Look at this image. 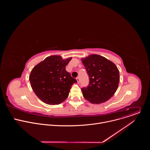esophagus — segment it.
<instances>
[{
  "label": "esophagus",
  "mask_w": 150,
  "mask_h": 150,
  "mask_svg": "<svg viewBox=\"0 0 150 150\" xmlns=\"http://www.w3.org/2000/svg\"><path fill=\"white\" fill-rule=\"evenodd\" d=\"M76 81H77V82H78V83H79L80 79H79V77H77V78H76Z\"/></svg>",
  "instance_id": "34e87169"
}]
</instances>
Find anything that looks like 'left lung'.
I'll return each instance as SVG.
<instances>
[{
    "label": "left lung",
    "instance_id": "obj_1",
    "mask_svg": "<svg viewBox=\"0 0 150 150\" xmlns=\"http://www.w3.org/2000/svg\"><path fill=\"white\" fill-rule=\"evenodd\" d=\"M81 61L90 77L88 87L81 89L85 99L97 104L108 101L119 86L120 75L116 65L105 57L95 54L81 58Z\"/></svg>",
    "mask_w": 150,
    "mask_h": 150
}]
</instances>
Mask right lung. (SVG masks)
Returning a JSON list of instances; mask_svg holds the SVG:
<instances>
[{
  "mask_svg": "<svg viewBox=\"0 0 150 150\" xmlns=\"http://www.w3.org/2000/svg\"><path fill=\"white\" fill-rule=\"evenodd\" d=\"M72 58L50 56L31 70L29 76L31 88L45 103L57 105L68 98L72 85L77 82L65 69Z\"/></svg>",
  "mask_w": 150,
  "mask_h": 150,
  "instance_id": "add662e5",
  "label": "right lung"
}]
</instances>
